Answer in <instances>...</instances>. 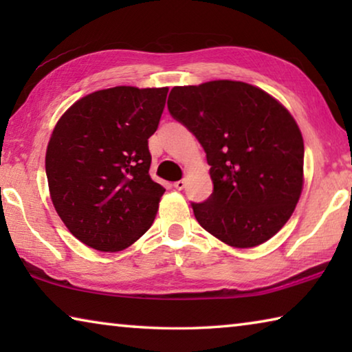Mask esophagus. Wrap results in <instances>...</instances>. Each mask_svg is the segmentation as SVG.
Here are the masks:
<instances>
[{"instance_id":"esophagus-1","label":"esophagus","mask_w":352,"mask_h":352,"mask_svg":"<svg viewBox=\"0 0 352 352\" xmlns=\"http://www.w3.org/2000/svg\"><path fill=\"white\" fill-rule=\"evenodd\" d=\"M184 186H186V180H178L174 183V188L178 190H182Z\"/></svg>"}]
</instances>
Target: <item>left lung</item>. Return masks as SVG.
I'll list each match as a JSON object with an SVG mask.
<instances>
[{
	"label": "left lung",
	"mask_w": 352,
	"mask_h": 352,
	"mask_svg": "<svg viewBox=\"0 0 352 352\" xmlns=\"http://www.w3.org/2000/svg\"><path fill=\"white\" fill-rule=\"evenodd\" d=\"M168 109L211 166L212 194L190 204L197 222L236 248L275 236L302 189L305 144L290 113L269 93L236 80L174 87Z\"/></svg>",
	"instance_id": "8db88e82"
}]
</instances>
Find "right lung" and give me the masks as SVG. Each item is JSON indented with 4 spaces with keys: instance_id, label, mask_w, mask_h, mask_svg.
I'll return each mask as SVG.
<instances>
[{
    "instance_id": "1",
    "label": "right lung",
    "mask_w": 352,
    "mask_h": 352,
    "mask_svg": "<svg viewBox=\"0 0 352 352\" xmlns=\"http://www.w3.org/2000/svg\"><path fill=\"white\" fill-rule=\"evenodd\" d=\"M168 91H94L58 119L46 151L47 184L57 214L85 245L119 252L151 228L166 189L148 175V138Z\"/></svg>"
}]
</instances>
